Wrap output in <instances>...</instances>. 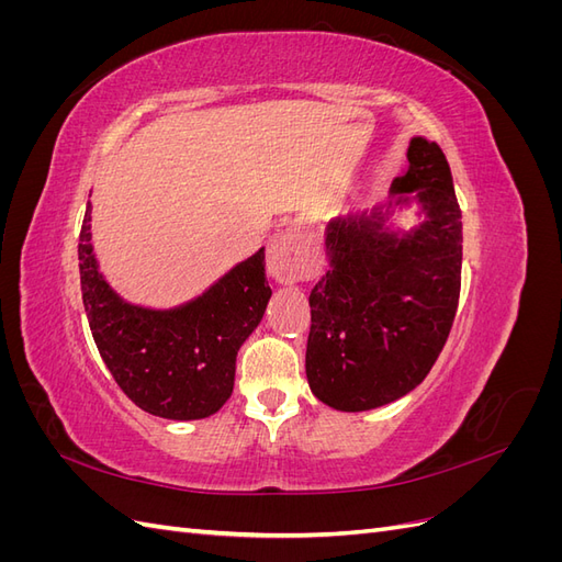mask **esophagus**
Wrapping results in <instances>:
<instances>
[{
    "label": "esophagus",
    "instance_id": "1",
    "mask_svg": "<svg viewBox=\"0 0 562 562\" xmlns=\"http://www.w3.org/2000/svg\"><path fill=\"white\" fill-rule=\"evenodd\" d=\"M267 271L279 283H295L316 274V260L293 229L279 232L267 244Z\"/></svg>",
    "mask_w": 562,
    "mask_h": 562
}]
</instances>
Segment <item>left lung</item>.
<instances>
[{
    "instance_id": "8db88e82",
    "label": "left lung",
    "mask_w": 562,
    "mask_h": 562,
    "mask_svg": "<svg viewBox=\"0 0 562 562\" xmlns=\"http://www.w3.org/2000/svg\"><path fill=\"white\" fill-rule=\"evenodd\" d=\"M386 206L326 229L330 269L312 288L307 380L335 411L361 413L413 391L443 351L462 285V211L448 159L413 138ZM415 198L425 223L386 233L390 209Z\"/></svg>"
}]
</instances>
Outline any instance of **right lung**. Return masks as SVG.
Wrapping results in <instances>:
<instances>
[{
    "label": "right lung",
    "mask_w": 562,
    "mask_h": 562,
    "mask_svg": "<svg viewBox=\"0 0 562 562\" xmlns=\"http://www.w3.org/2000/svg\"><path fill=\"white\" fill-rule=\"evenodd\" d=\"M83 310L114 382L145 413L203 419L232 396L236 353L258 328L271 288L265 248L176 310H145L119 297L98 271L91 201L79 234Z\"/></svg>",
    "instance_id": "right-lung-1"
}]
</instances>
